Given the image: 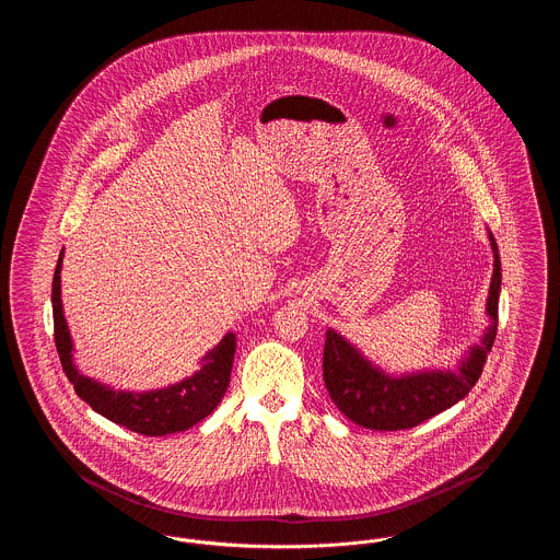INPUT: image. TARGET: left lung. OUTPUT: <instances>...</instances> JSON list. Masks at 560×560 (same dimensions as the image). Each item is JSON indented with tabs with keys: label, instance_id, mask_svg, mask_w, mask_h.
<instances>
[{
	"label": "left lung",
	"instance_id": "obj_1",
	"mask_svg": "<svg viewBox=\"0 0 560 560\" xmlns=\"http://www.w3.org/2000/svg\"><path fill=\"white\" fill-rule=\"evenodd\" d=\"M489 233V231H487ZM493 275L485 315L491 325L479 345L468 348L453 370L386 373L350 345L331 327L325 331L323 380L334 405L354 424L372 430H402L422 424L428 418L464 399L479 382L487 354L498 334V302L502 290V262L493 235Z\"/></svg>",
	"mask_w": 560,
	"mask_h": 560
}]
</instances>
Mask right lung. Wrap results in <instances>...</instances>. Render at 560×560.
Segmentation results:
<instances>
[{
	"mask_svg": "<svg viewBox=\"0 0 560 560\" xmlns=\"http://www.w3.org/2000/svg\"><path fill=\"white\" fill-rule=\"evenodd\" d=\"M65 249L58 256L52 279L54 342L67 373L81 400L96 413L119 427L128 428L144 436H165L183 432L203 418H208L224 397L237 348L235 331H229L212 350L201 357V370L187 380L170 384L158 390H115L94 377L80 372L75 363V347L62 311L60 298V268Z\"/></svg>",
	"mask_w": 560,
	"mask_h": 560,
	"instance_id": "right-lung-1",
	"label": "right lung"
}]
</instances>
